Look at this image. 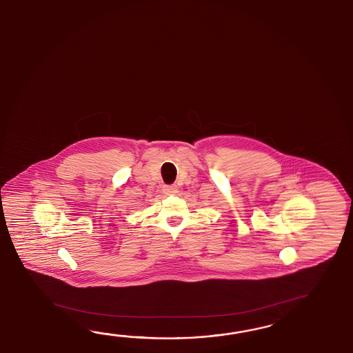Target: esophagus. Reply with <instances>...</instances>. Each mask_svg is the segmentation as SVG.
<instances>
[{"label":"esophagus","mask_w":353,"mask_h":353,"mask_svg":"<svg viewBox=\"0 0 353 353\" xmlns=\"http://www.w3.org/2000/svg\"><path fill=\"white\" fill-rule=\"evenodd\" d=\"M163 192L165 194L178 193V188H176V185H164Z\"/></svg>","instance_id":"1"}]
</instances>
